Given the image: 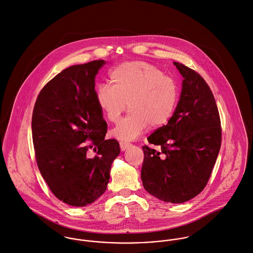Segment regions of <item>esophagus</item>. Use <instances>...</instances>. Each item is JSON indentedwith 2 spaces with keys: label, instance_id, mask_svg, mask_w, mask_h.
<instances>
[{
  "label": "esophagus",
  "instance_id": "obj_1",
  "mask_svg": "<svg viewBox=\"0 0 253 253\" xmlns=\"http://www.w3.org/2000/svg\"><path fill=\"white\" fill-rule=\"evenodd\" d=\"M129 146H130V144L127 143V142H120V149H121V151H125Z\"/></svg>",
  "mask_w": 253,
  "mask_h": 253
}]
</instances>
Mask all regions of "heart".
Wrapping results in <instances>:
<instances>
[{"label": "heart", "mask_w": 253, "mask_h": 253, "mask_svg": "<svg viewBox=\"0 0 253 253\" xmlns=\"http://www.w3.org/2000/svg\"><path fill=\"white\" fill-rule=\"evenodd\" d=\"M109 82L96 91V101L104 117L117 123L126 106L130 110L112 131L116 138L133 140L149 125L163 126L172 117L179 87L159 67L145 61L124 62L110 71Z\"/></svg>", "instance_id": "obj_1"}]
</instances>
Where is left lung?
<instances>
[{
    "instance_id": "left-lung-1",
    "label": "left lung",
    "mask_w": 253,
    "mask_h": 253,
    "mask_svg": "<svg viewBox=\"0 0 253 253\" xmlns=\"http://www.w3.org/2000/svg\"><path fill=\"white\" fill-rule=\"evenodd\" d=\"M183 80L180 101L166 125L148 138L157 152L143 147L144 188L160 201L188 202L202 193L221 148L222 128L214 96L194 69L174 61Z\"/></svg>"
}]
</instances>
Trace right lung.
<instances>
[{
	"label": "right lung",
	"mask_w": 253,
	"mask_h": 253,
	"mask_svg": "<svg viewBox=\"0 0 253 253\" xmlns=\"http://www.w3.org/2000/svg\"><path fill=\"white\" fill-rule=\"evenodd\" d=\"M104 63L93 60L62 70L41 90L33 109L38 168L51 193L71 206L101 197L120 152L115 139H104L107 124L96 101L95 77Z\"/></svg>",
	"instance_id": "obj_1"
}]
</instances>
